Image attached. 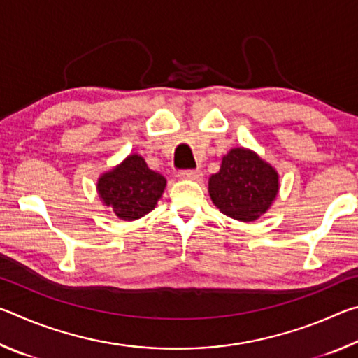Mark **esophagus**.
<instances>
[{"mask_svg":"<svg viewBox=\"0 0 358 358\" xmlns=\"http://www.w3.org/2000/svg\"><path fill=\"white\" fill-rule=\"evenodd\" d=\"M178 177L187 180H199L202 178V172L197 171V169H185V171L178 172Z\"/></svg>","mask_w":358,"mask_h":358,"instance_id":"1","label":"esophagus"}]
</instances>
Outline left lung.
Returning a JSON list of instances; mask_svg holds the SVG:
<instances>
[{
    "label": "left lung",
    "mask_w": 358,
    "mask_h": 358,
    "mask_svg": "<svg viewBox=\"0 0 358 358\" xmlns=\"http://www.w3.org/2000/svg\"><path fill=\"white\" fill-rule=\"evenodd\" d=\"M278 173L245 148L230 150L220 172L211 175L208 191L224 215L238 221H254L265 213L278 194Z\"/></svg>",
    "instance_id": "obj_1"
}]
</instances>
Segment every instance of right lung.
Segmentation results:
<instances>
[{"label": "right lung", "instance_id": "1", "mask_svg": "<svg viewBox=\"0 0 358 358\" xmlns=\"http://www.w3.org/2000/svg\"><path fill=\"white\" fill-rule=\"evenodd\" d=\"M166 187V178L148 169L138 155L126 157L123 164L99 178L102 201L124 221L138 220L155 208Z\"/></svg>", "mask_w": 358, "mask_h": 358}]
</instances>
